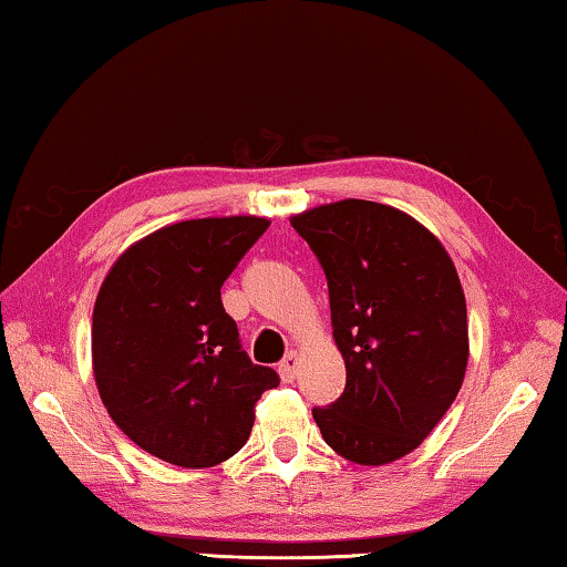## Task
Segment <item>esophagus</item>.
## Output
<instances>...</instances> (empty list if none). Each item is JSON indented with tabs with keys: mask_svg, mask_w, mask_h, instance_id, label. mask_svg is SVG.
Segmentation results:
<instances>
[{
	"mask_svg": "<svg viewBox=\"0 0 567 567\" xmlns=\"http://www.w3.org/2000/svg\"><path fill=\"white\" fill-rule=\"evenodd\" d=\"M296 372H299V354L289 352L278 364V374H281L284 382H293L296 380Z\"/></svg>",
	"mask_w": 567,
	"mask_h": 567,
	"instance_id": "obj_1",
	"label": "esophagus"
}]
</instances>
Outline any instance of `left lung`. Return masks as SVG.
<instances>
[{
    "instance_id": "left-lung-1",
    "label": "left lung",
    "mask_w": 567,
    "mask_h": 567,
    "mask_svg": "<svg viewBox=\"0 0 567 567\" xmlns=\"http://www.w3.org/2000/svg\"><path fill=\"white\" fill-rule=\"evenodd\" d=\"M324 268L347 385L313 408L339 456L382 466L411 454L454 403L468 362L454 260L411 215L339 199L291 217Z\"/></svg>"
}]
</instances>
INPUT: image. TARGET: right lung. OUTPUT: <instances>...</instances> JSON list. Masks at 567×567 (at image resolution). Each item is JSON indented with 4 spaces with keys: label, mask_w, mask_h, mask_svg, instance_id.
Wrapping results in <instances>:
<instances>
[{
    "label": "right lung",
    "mask_w": 567,
    "mask_h": 567,
    "mask_svg": "<svg viewBox=\"0 0 567 567\" xmlns=\"http://www.w3.org/2000/svg\"><path fill=\"white\" fill-rule=\"evenodd\" d=\"M266 217L174 223L126 248L95 296L93 374L113 423L146 454L205 468L246 446L278 374L254 364L220 286Z\"/></svg>",
    "instance_id": "1"
}]
</instances>
